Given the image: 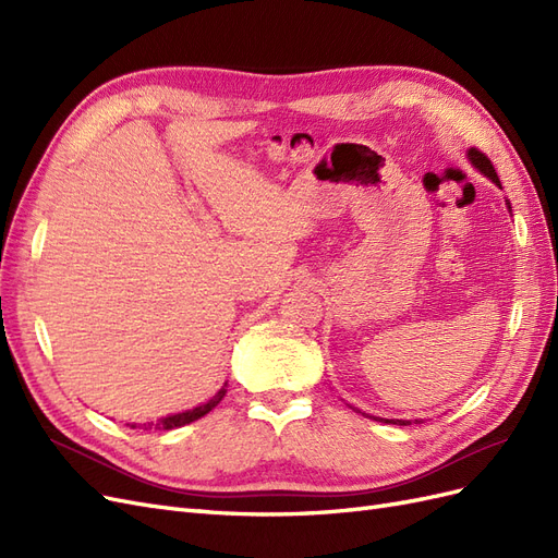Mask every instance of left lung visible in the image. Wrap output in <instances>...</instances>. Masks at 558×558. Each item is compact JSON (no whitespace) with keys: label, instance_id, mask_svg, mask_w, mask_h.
<instances>
[{"label":"left lung","instance_id":"1","mask_svg":"<svg viewBox=\"0 0 558 558\" xmlns=\"http://www.w3.org/2000/svg\"><path fill=\"white\" fill-rule=\"evenodd\" d=\"M468 158L472 160V165H475L480 172H484V174H486L488 179H492L496 185H500V179H498V174H496V170H494V162L488 160V156H486V154H482L480 148H470V150H468ZM508 207H510V202H508ZM388 424L410 426V421H388Z\"/></svg>","mask_w":558,"mask_h":558}]
</instances>
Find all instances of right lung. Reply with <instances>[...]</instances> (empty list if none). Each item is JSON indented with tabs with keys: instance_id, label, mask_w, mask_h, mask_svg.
Listing matches in <instances>:
<instances>
[{
	"instance_id": "obj_1",
	"label": "right lung",
	"mask_w": 558,
	"mask_h": 558,
	"mask_svg": "<svg viewBox=\"0 0 558 558\" xmlns=\"http://www.w3.org/2000/svg\"><path fill=\"white\" fill-rule=\"evenodd\" d=\"M228 386V384H226ZM226 386L221 388V391H218L209 402H205V404H199V408H195V410H189V412H181V414H172V416H165V418H158L156 424L154 421H148V424H142V426H137V424H128L130 428H144V430H172V428H181V426H185V424H191V421H197L199 416H205V414H209L218 402L223 400V396H226Z\"/></svg>"
}]
</instances>
